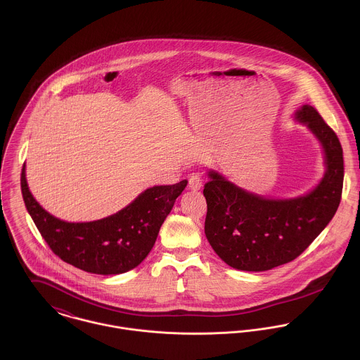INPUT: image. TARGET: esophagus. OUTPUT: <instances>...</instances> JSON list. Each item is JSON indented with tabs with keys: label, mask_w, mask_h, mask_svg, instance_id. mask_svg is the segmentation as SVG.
I'll return each instance as SVG.
<instances>
[{
	"label": "esophagus",
	"mask_w": 360,
	"mask_h": 360,
	"mask_svg": "<svg viewBox=\"0 0 360 360\" xmlns=\"http://www.w3.org/2000/svg\"><path fill=\"white\" fill-rule=\"evenodd\" d=\"M188 187L190 190L193 191H197L202 187V177L200 174H193L190 179H188Z\"/></svg>",
	"instance_id": "1"
}]
</instances>
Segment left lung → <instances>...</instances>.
<instances>
[{"label":"left lung","mask_w":360,"mask_h":360,"mask_svg":"<svg viewBox=\"0 0 360 360\" xmlns=\"http://www.w3.org/2000/svg\"><path fill=\"white\" fill-rule=\"evenodd\" d=\"M295 117L317 137L326 159L324 177L307 195L267 200L209 172L204 187L206 238L234 269L264 271L294 260L324 230L341 202L344 158L337 134L310 105L297 110Z\"/></svg>","instance_id":"obj_1"}]
</instances>
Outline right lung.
Returning <instances> with one entry per match:
<instances>
[{"instance_id": "obj_1", "label": "right lung", "mask_w": 360, "mask_h": 360, "mask_svg": "<svg viewBox=\"0 0 360 360\" xmlns=\"http://www.w3.org/2000/svg\"><path fill=\"white\" fill-rule=\"evenodd\" d=\"M186 186L187 180L155 186L112 216L87 223H69L50 214L33 198L25 166L20 174L26 209L52 252L77 269L106 276L126 273L147 257L162 223Z\"/></svg>"}]
</instances>
